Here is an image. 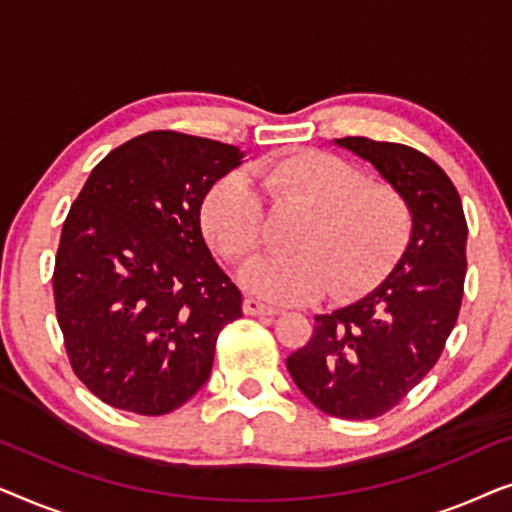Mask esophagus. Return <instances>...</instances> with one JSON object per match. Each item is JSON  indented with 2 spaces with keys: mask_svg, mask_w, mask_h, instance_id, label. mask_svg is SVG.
<instances>
[{
  "mask_svg": "<svg viewBox=\"0 0 512 512\" xmlns=\"http://www.w3.org/2000/svg\"><path fill=\"white\" fill-rule=\"evenodd\" d=\"M242 310H244V314H249V317H272V314H277L275 307L265 305L256 298H244Z\"/></svg>",
  "mask_w": 512,
  "mask_h": 512,
  "instance_id": "obj_1",
  "label": "esophagus"
}]
</instances>
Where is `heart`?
<instances>
[{"label":"heart","mask_w":512,"mask_h":512,"mask_svg":"<svg viewBox=\"0 0 512 512\" xmlns=\"http://www.w3.org/2000/svg\"><path fill=\"white\" fill-rule=\"evenodd\" d=\"M270 205L303 207L286 237L289 254L247 265L242 284L272 303H312L321 293L354 298L387 275L410 237V207L394 186L368 181L359 167L326 151H298L256 167ZM207 240L230 263L265 242V207L249 177L226 174L200 209Z\"/></svg>","instance_id":"obj_1"}]
</instances>
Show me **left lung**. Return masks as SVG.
Returning a JSON list of instances; mask_svg holds the SVG:
<instances>
[{"label": "left lung", "instance_id": "obj_1", "mask_svg": "<svg viewBox=\"0 0 512 512\" xmlns=\"http://www.w3.org/2000/svg\"><path fill=\"white\" fill-rule=\"evenodd\" d=\"M375 165L410 207L401 261L368 296L314 317L312 338L286 359L321 412L375 419L424 380L457 324L466 277V216L443 167L405 144L335 139Z\"/></svg>", "mask_w": 512, "mask_h": 512}]
</instances>
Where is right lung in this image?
Masks as SVG:
<instances>
[{
    "instance_id": "1",
    "label": "right lung",
    "mask_w": 512,
    "mask_h": 512,
    "mask_svg": "<svg viewBox=\"0 0 512 512\" xmlns=\"http://www.w3.org/2000/svg\"><path fill=\"white\" fill-rule=\"evenodd\" d=\"M237 146L153 130L102 158L69 209L53 270L55 314L76 377L111 408L158 417L212 373L242 293L200 228Z\"/></svg>"
}]
</instances>
